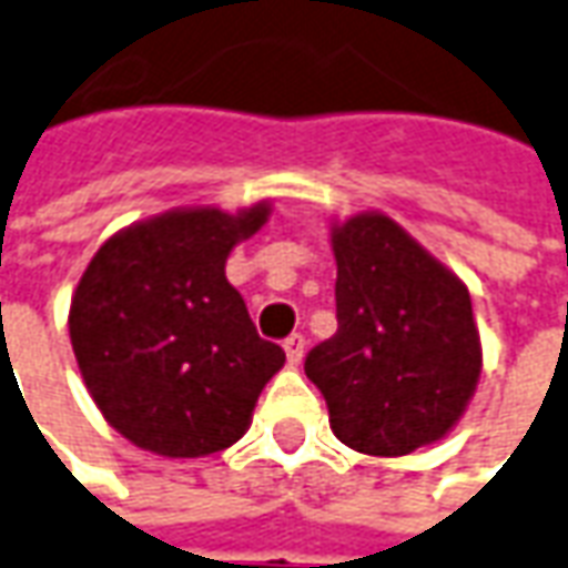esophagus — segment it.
<instances>
[{
  "label": "esophagus",
  "mask_w": 568,
  "mask_h": 568,
  "mask_svg": "<svg viewBox=\"0 0 568 568\" xmlns=\"http://www.w3.org/2000/svg\"><path fill=\"white\" fill-rule=\"evenodd\" d=\"M304 335L301 333H292L288 338L283 342V348H285V357H288V364H301V357H304Z\"/></svg>",
  "instance_id": "34e87169"
}]
</instances>
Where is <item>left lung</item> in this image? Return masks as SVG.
Instances as JSON below:
<instances>
[{
	"label": "left lung",
	"instance_id": "1",
	"mask_svg": "<svg viewBox=\"0 0 568 568\" xmlns=\"http://www.w3.org/2000/svg\"><path fill=\"white\" fill-rule=\"evenodd\" d=\"M333 252L338 329L311 348L304 373L335 438L373 457L445 438L481 373L466 285L385 214L335 226Z\"/></svg>",
	"mask_w": 568,
	"mask_h": 568
}]
</instances>
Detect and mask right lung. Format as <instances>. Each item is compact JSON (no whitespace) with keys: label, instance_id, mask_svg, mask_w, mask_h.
Listing matches in <instances>:
<instances>
[{"label":"right lung","instance_id":"add662e5","mask_svg":"<svg viewBox=\"0 0 568 568\" xmlns=\"http://www.w3.org/2000/svg\"><path fill=\"white\" fill-rule=\"evenodd\" d=\"M270 207L171 211L95 252L71 301V345L105 419L161 457H204L239 442L285 351L261 338L226 283L239 239Z\"/></svg>","mask_w":568,"mask_h":568}]
</instances>
